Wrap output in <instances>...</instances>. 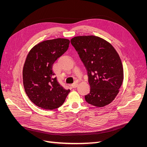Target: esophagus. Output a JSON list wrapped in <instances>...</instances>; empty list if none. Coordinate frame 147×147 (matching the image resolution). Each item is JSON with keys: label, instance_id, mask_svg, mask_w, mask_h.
<instances>
[{"label": "esophagus", "instance_id": "1", "mask_svg": "<svg viewBox=\"0 0 147 147\" xmlns=\"http://www.w3.org/2000/svg\"><path fill=\"white\" fill-rule=\"evenodd\" d=\"M71 86H72V88H77V86H78V84L75 83L72 84V85H71Z\"/></svg>", "mask_w": 147, "mask_h": 147}]
</instances>
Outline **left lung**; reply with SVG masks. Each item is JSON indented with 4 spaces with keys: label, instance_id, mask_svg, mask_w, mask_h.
Listing matches in <instances>:
<instances>
[{
    "label": "left lung",
    "instance_id": "obj_1",
    "mask_svg": "<svg viewBox=\"0 0 147 147\" xmlns=\"http://www.w3.org/2000/svg\"><path fill=\"white\" fill-rule=\"evenodd\" d=\"M70 42L88 72L91 88L84 96L86 101L98 107L110 104L118 94L124 78L117 51L109 42L95 35L75 37Z\"/></svg>",
    "mask_w": 147,
    "mask_h": 147
}]
</instances>
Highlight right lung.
Masks as SVG:
<instances>
[{
	"mask_svg": "<svg viewBox=\"0 0 147 147\" xmlns=\"http://www.w3.org/2000/svg\"><path fill=\"white\" fill-rule=\"evenodd\" d=\"M69 43L66 38L48 40L37 44L28 53L23 70V85L29 99L39 107L58 108L70 92L58 83L52 69L55 61L67 50Z\"/></svg>",
	"mask_w": 147,
	"mask_h": 147,
	"instance_id": "obj_1",
	"label": "right lung"
}]
</instances>
